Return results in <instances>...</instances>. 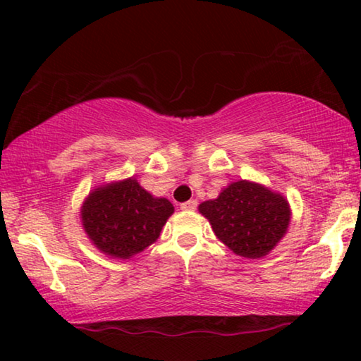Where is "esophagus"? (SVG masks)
Returning a JSON list of instances; mask_svg holds the SVG:
<instances>
[{
  "label": "esophagus",
  "instance_id": "34e87169",
  "mask_svg": "<svg viewBox=\"0 0 361 361\" xmlns=\"http://www.w3.org/2000/svg\"><path fill=\"white\" fill-rule=\"evenodd\" d=\"M180 209H181V210H186V212H192V210L197 209V200H195V199L188 200V202L181 204Z\"/></svg>",
  "mask_w": 361,
  "mask_h": 361
}]
</instances>
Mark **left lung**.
Listing matches in <instances>:
<instances>
[{"label": "left lung", "mask_w": 361, "mask_h": 361, "mask_svg": "<svg viewBox=\"0 0 361 361\" xmlns=\"http://www.w3.org/2000/svg\"><path fill=\"white\" fill-rule=\"evenodd\" d=\"M199 212L226 247L252 259L276 248L291 218L288 200L282 194L247 180L231 183L216 199L200 204Z\"/></svg>", "instance_id": "8db88e82"}]
</instances>
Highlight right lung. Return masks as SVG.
<instances>
[{
	"label": "right lung",
	"instance_id": "obj_1",
	"mask_svg": "<svg viewBox=\"0 0 361 361\" xmlns=\"http://www.w3.org/2000/svg\"><path fill=\"white\" fill-rule=\"evenodd\" d=\"M173 205L154 197L135 178L95 188L81 207L85 234L108 256L129 259L154 243Z\"/></svg>",
	"mask_w": 361,
	"mask_h": 361
}]
</instances>
